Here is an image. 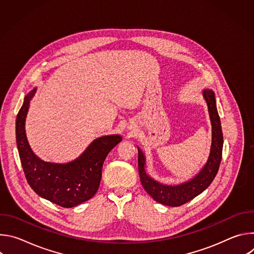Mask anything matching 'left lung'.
<instances>
[{"instance_id":"1","label":"left lung","mask_w":254,"mask_h":254,"mask_svg":"<svg viewBox=\"0 0 254 254\" xmlns=\"http://www.w3.org/2000/svg\"><path fill=\"white\" fill-rule=\"evenodd\" d=\"M204 98L207 101L210 120L212 124V146L211 152L205 167L201 172L191 181L179 186H166L162 185L153 179H151L144 171V157L139 149L138 151V173L142 187L147 193L157 202L172 206L179 207L196 196L201 194L212 183L215 176L218 173L219 166L222 159L223 148V133L221 128L220 118L216 108L215 94L212 90H204Z\"/></svg>"}]
</instances>
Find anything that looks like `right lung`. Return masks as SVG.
Returning <instances> with one entry per match:
<instances>
[{"instance_id":"add662e5","label":"right lung","mask_w":254,"mask_h":254,"mask_svg":"<svg viewBox=\"0 0 254 254\" xmlns=\"http://www.w3.org/2000/svg\"><path fill=\"white\" fill-rule=\"evenodd\" d=\"M35 90L29 93L17 115L16 139L26 180L39 196L64 208L92 198L98 190L103 162L122 136L106 135L95 139L75 161L66 165L45 163L32 152L25 132V119Z\"/></svg>"}]
</instances>
